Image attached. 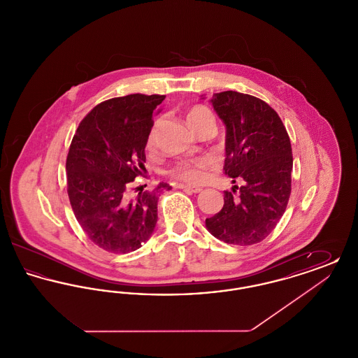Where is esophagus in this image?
<instances>
[{
	"mask_svg": "<svg viewBox=\"0 0 358 358\" xmlns=\"http://www.w3.org/2000/svg\"><path fill=\"white\" fill-rule=\"evenodd\" d=\"M177 187L178 189H182L184 192H187V193H200L203 189L201 187H190V185H177Z\"/></svg>",
	"mask_w": 358,
	"mask_h": 358,
	"instance_id": "esophagus-1",
	"label": "esophagus"
}]
</instances>
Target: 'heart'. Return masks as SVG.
<instances>
[{
  "instance_id": "obj_1",
  "label": "heart",
  "mask_w": 358,
  "mask_h": 358,
  "mask_svg": "<svg viewBox=\"0 0 358 358\" xmlns=\"http://www.w3.org/2000/svg\"><path fill=\"white\" fill-rule=\"evenodd\" d=\"M187 120L189 126L197 133L201 127L206 124L215 126V118L212 113L200 104H196L189 108L187 114ZM157 133H158V122H155L153 127L150 129L146 146L149 150H153L157 143ZM210 168V162L208 159H196V161H180L174 164L171 169H168V174L171 178L187 182V184H200L206 178L208 171Z\"/></svg>"
}]
</instances>
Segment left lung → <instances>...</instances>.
<instances>
[{
	"label": "left lung",
	"mask_w": 358,
	"mask_h": 358,
	"mask_svg": "<svg viewBox=\"0 0 358 358\" xmlns=\"http://www.w3.org/2000/svg\"><path fill=\"white\" fill-rule=\"evenodd\" d=\"M212 104L227 126L224 173L240 185L224 192L222 210L205 224L224 243L256 244L273 232L287 208L289 136L278 113L256 96L222 91Z\"/></svg>",
	"instance_id": "left-lung-1"
}]
</instances>
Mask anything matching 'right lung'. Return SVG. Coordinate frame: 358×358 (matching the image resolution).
<instances>
[{"label":"right lung","instance_id":"right-lung-1","mask_svg":"<svg viewBox=\"0 0 358 358\" xmlns=\"http://www.w3.org/2000/svg\"><path fill=\"white\" fill-rule=\"evenodd\" d=\"M164 99L131 94L104 101L72 138L66 162L69 203L85 235L104 251L127 254L149 240L159 193L171 187L161 182L133 200L127 197L131 182L146 171V139L154 110Z\"/></svg>","mask_w":358,"mask_h":358}]
</instances>
